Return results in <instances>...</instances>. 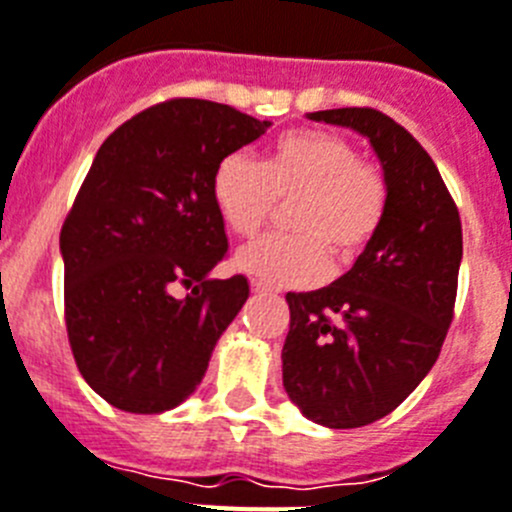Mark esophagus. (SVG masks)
<instances>
[{
    "mask_svg": "<svg viewBox=\"0 0 512 512\" xmlns=\"http://www.w3.org/2000/svg\"><path fill=\"white\" fill-rule=\"evenodd\" d=\"M270 286H265V283H260V281H252V294H257V296H265V294H270Z\"/></svg>",
    "mask_w": 512,
    "mask_h": 512,
    "instance_id": "34e87169",
    "label": "esophagus"
}]
</instances>
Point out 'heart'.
<instances>
[{"label": "heart", "instance_id": "1", "mask_svg": "<svg viewBox=\"0 0 512 512\" xmlns=\"http://www.w3.org/2000/svg\"><path fill=\"white\" fill-rule=\"evenodd\" d=\"M213 203L236 236H255L278 203L291 205V234L265 236L236 252L234 265L265 286H309L362 255L388 213V179L359 158L346 137L325 130L286 132L263 166L231 153L213 174Z\"/></svg>", "mask_w": 512, "mask_h": 512}]
</instances>
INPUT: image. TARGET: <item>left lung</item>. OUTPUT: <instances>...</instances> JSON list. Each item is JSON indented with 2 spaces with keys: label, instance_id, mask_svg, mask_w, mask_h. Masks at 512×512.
I'll return each instance as SVG.
<instances>
[{
  "label": "left lung",
  "instance_id": "8db88e82",
  "mask_svg": "<svg viewBox=\"0 0 512 512\" xmlns=\"http://www.w3.org/2000/svg\"><path fill=\"white\" fill-rule=\"evenodd\" d=\"M307 119L367 137L388 179L385 221L354 268L325 289L286 294L283 388L309 422L354 429L398 409L437 362L453 320L461 218L427 150L382 111Z\"/></svg>",
  "mask_w": 512,
  "mask_h": 512
}]
</instances>
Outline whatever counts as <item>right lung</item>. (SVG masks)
Listing matches in <instances>:
<instances>
[{
	"label": "right lung",
	"instance_id": "add662e5",
	"mask_svg": "<svg viewBox=\"0 0 512 512\" xmlns=\"http://www.w3.org/2000/svg\"><path fill=\"white\" fill-rule=\"evenodd\" d=\"M268 127L226 103L174 98L98 148L59 249L77 369L114 409L187 401L247 302V278L210 276L229 252L213 174Z\"/></svg>",
	"mask_w": 512,
	"mask_h": 512
}]
</instances>
